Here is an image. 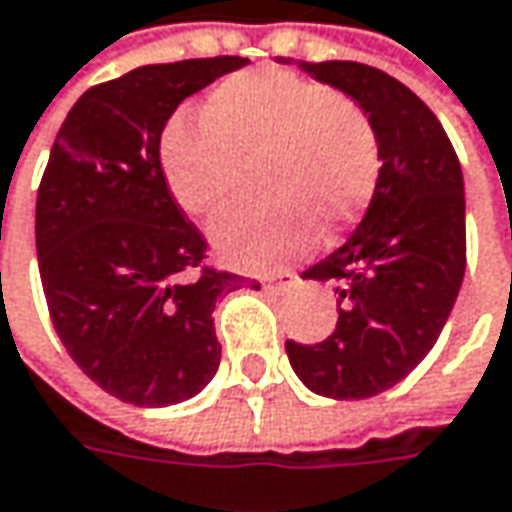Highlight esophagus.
I'll return each instance as SVG.
<instances>
[{
	"label": "esophagus",
	"mask_w": 512,
	"mask_h": 512,
	"mask_svg": "<svg viewBox=\"0 0 512 512\" xmlns=\"http://www.w3.org/2000/svg\"><path fill=\"white\" fill-rule=\"evenodd\" d=\"M296 282H299V276L291 273V270H282V273H273V276H265V279H262V285H265L268 291H285V288H294Z\"/></svg>",
	"instance_id": "obj_1"
}]
</instances>
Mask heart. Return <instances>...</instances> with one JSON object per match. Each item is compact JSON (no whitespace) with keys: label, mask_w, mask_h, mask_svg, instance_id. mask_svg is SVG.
Instances as JSON below:
<instances>
[{"label":"heart","mask_w":512,"mask_h":512,"mask_svg":"<svg viewBox=\"0 0 512 512\" xmlns=\"http://www.w3.org/2000/svg\"><path fill=\"white\" fill-rule=\"evenodd\" d=\"M172 198L201 221L230 204L242 169L256 167L265 198L213 227L230 265L273 270L305 256L320 227L337 233L363 216L380 178V143L369 115L320 80L285 68L230 74L207 94L201 126L172 120L161 141Z\"/></svg>","instance_id":"b5f03b06"}]
</instances>
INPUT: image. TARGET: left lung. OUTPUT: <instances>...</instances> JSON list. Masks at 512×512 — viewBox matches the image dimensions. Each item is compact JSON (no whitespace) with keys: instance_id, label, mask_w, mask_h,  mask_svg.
<instances>
[{"instance_id":"left-lung-1","label":"left lung","mask_w":512,"mask_h":512,"mask_svg":"<svg viewBox=\"0 0 512 512\" xmlns=\"http://www.w3.org/2000/svg\"><path fill=\"white\" fill-rule=\"evenodd\" d=\"M299 68L369 115L380 178L357 230L302 273L337 285V328L285 351L311 392L363 400L400 383L447 325L467 268L464 175L441 120L400 80L348 60Z\"/></svg>"}]
</instances>
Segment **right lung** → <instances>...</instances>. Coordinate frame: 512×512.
<instances>
[{"mask_svg":"<svg viewBox=\"0 0 512 512\" xmlns=\"http://www.w3.org/2000/svg\"><path fill=\"white\" fill-rule=\"evenodd\" d=\"M244 63L141 65L91 86L51 146L37 192L48 314L71 360L123 403L190 400L218 371L213 311L247 279L204 265L207 242L164 178L161 135L190 94Z\"/></svg>","mask_w":512,"mask_h":512,"instance_id":"obj_1","label":"right lung"}]
</instances>
